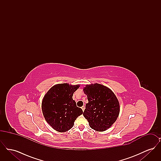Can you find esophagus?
<instances>
[{
  "label": "esophagus",
  "instance_id": "obj_1",
  "mask_svg": "<svg viewBox=\"0 0 161 161\" xmlns=\"http://www.w3.org/2000/svg\"><path fill=\"white\" fill-rule=\"evenodd\" d=\"M84 108H85V107H84V106H82V107H81V109L83 110V111H84Z\"/></svg>",
  "mask_w": 161,
  "mask_h": 161
}]
</instances>
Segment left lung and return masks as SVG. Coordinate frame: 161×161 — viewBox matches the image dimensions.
<instances>
[{
	"label": "left lung",
	"instance_id": "8db88e82",
	"mask_svg": "<svg viewBox=\"0 0 161 161\" xmlns=\"http://www.w3.org/2000/svg\"><path fill=\"white\" fill-rule=\"evenodd\" d=\"M88 103L83 112L92 129L103 131L110 128L119 116V103L114 93L102 84L86 85L83 89Z\"/></svg>",
	"mask_w": 161,
	"mask_h": 161
}]
</instances>
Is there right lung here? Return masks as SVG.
<instances>
[{
	"label": "right lung",
	"mask_w": 161,
	"mask_h": 161,
	"mask_svg": "<svg viewBox=\"0 0 161 161\" xmlns=\"http://www.w3.org/2000/svg\"><path fill=\"white\" fill-rule=\"evenodd\" d=\"M80 85L63 83L54 85L46 93L42 103L43 116L54 130L65 132L74 125L75 120L83 112L72 99Z\"/></svg>",
	"instance_id": "right-lung-1"
}]
</instances>
